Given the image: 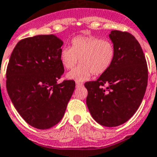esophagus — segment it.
<instances>
[{"mask_svg":"<svg viewBox=\"0 0 157 157\" xmlns=\"http://www.w3.org/2000/svg\"><path fill=\"white\" fill-rule=\"evenodd\" d=\"M82 86H83V84L81 83V82H76V87H82Z\"/></svg>","mask_w":157,"mask_h":157,"instance_id":"1","label":"esophagus"}]
</instances>
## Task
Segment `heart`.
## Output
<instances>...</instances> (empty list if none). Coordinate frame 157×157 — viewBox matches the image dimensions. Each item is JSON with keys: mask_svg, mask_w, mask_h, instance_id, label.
Instances as JSON below:
<instances>
[{"mask_svg": "<svg viewBox=\"0 0 157 157\" xmlns=\"http://www.w3.org/2000/svg\"><path fill=\"white\" fill-rule=\"evenodd\" d=\"M115 58V48L111 41L94 36H78L72 40V46L61 51V62L67 70H72L78 62L81 65L67 74V78L83 82L91 74L99 75L107 71Z\"/></svg>", "mask_w": 157, "mask_h": 157, "instance_id": "b5f03b06", "label": "heart"}]
</instances>
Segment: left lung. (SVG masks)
<instances>
[{"mask_svg": "<svg viewBox=\"0 0 157 157\" xmlns=\"http://www.w3.org/2000/svg\"><path fill=\"white\" fill-rule=\"evenodd\" d=\"M115 58L109 69L96 81L87 82L86 105L97 123L117 127L136 113L147 85V67L142 48L128 32L112 30L109 34Z\"/></svg>", "mask_w": 157, "mask_h": 157, "instance_id": "left-lung-1", "label": "left lung"}]
</instances>
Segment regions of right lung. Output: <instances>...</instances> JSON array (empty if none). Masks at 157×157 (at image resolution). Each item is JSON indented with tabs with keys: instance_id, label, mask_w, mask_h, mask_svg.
<instances>
[{
	"instance_id": "obj_1",
	"label": "right lung",
	"mask_w": 157,
	"mask_h": 157,
	"mask_svg": "<svg viewBox=\"0 0 157 157\" xmlns=\"http://www.w3.org/2000/svg\"><path fill=\"white\" fill-rule=\"evenodd\" d=\"M63 41L54 34L21 40L6 71V88L14 107L27 124L37 129L56 125L67 109L75 82L64 80L61 62Z\"/></svg>"
}]
</instances>
